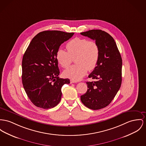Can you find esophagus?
Instances as JSON below:
<instances>
[{"label":"esophagus","instance_id":"1","mask_svg":"<svg viewBox=\"0 0 146 146\" xmlns=\"http://www.w3.org/2000/svg\"><path fill=\"white\" fill-rule=\"evenodd\" d=\"M78 81H75V80H70V83L71 84H72V83H77Z\"/></svg>","mask_w":146,"mask_h":146}]
</instances>
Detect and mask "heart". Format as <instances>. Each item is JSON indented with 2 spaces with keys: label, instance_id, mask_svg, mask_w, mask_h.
I'll return each instance as SVG.
<instances>
[{
  "label": "heart",
  "instance_id": "b5f03b06",
  "mask_svg": "<svg viewBox=\"0 0 146 146\" xmlns=\"http://www.w3.org/2000/svg\"><path fill=\"white\" fill-rule=\"evenodd\" d=\"M67 51L58 49L56 58L58 64L67 68L75 58V65L64 72V75L72 80H79L83 78L88 70H93L97 66L100 58V49L96 42L85 38H75L66 44Z\"/></svg>",
  "mask_w": 146,
  "mask_h": 146
}]
</instances>
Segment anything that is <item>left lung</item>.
<instances>
[{
	"label": "left lung",
	"mask_w": 146,
	"mask_h": 146,
	"mask_svg": "<svg viewBox=\"0 0 146 146\" xmlns=\"http://www.w3.org/2000/svg\"><path fill=\"white\" fill-rule=\"evenodd\" d=\"M95 40L100 49L97 66L88 78L95 81L86 82L87 92L81 96V101L92 110L107 106L118 91L122 82V58L113 38L101 30H91L80 33Z\"/></svg>",
	"instance_id": "1"
}]
</instances>
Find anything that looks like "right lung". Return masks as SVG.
I'll return each mask as SVG.
<instances>
[{
    "label": "right lung",
    "instance_id": "obj_1",
    "mask_svg": "<svg viewBox=\"0 0 146 146\" xmlns=\"http://www.w3.org/2000/svg\"><path fill=\"white\" fill-rule=\"evenodd\" d=\"M74 33L57 30L38 33L30 42L22 60V82L31 102L37 107L49 109L61 100V88L68 78H59L56 54L60 46Z\"/></svg>",
    "mask_w": 146,
    "mask_h": 146
}]
</instances>
